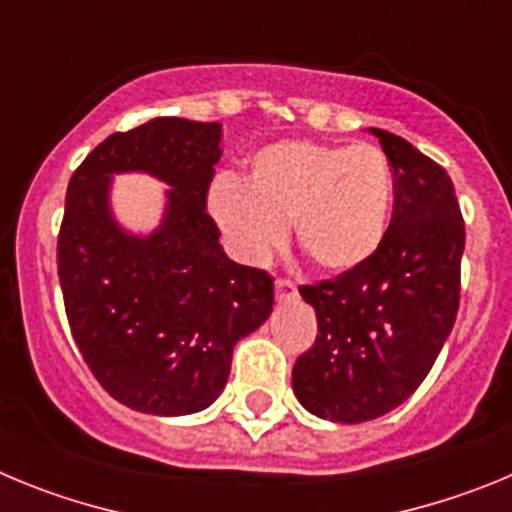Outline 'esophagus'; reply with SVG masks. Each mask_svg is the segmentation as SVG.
<instances>
[{
    "label": "esophagus",
    "instance_id": "1",
    "mask_svg": "<svg viewBox=\"0 0 512 512\" xmlns=\"http://www.w3.org/2000/svg\"><path fill=\"white\" fill-rule=\"evenodd\" d=\"M274 287H277V300H289V297L297 295V287L289 279H277Z\"/></svg>",
    "mask_w": 512,
    "mask_h": 512
}]
</instances>
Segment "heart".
<instances>
[{
  "instance_id": "1",
  "label": "heart",
  "mask_w": 512,
  "mask_h": 512,
  "mask_svg": "<svg viewBox=\"0 0 512 512\" xmlns=\"http://www.w3.org/2000/svg\"><path fill=\"white\" fill-rule=\"evenodd\" d=\"M395 205V174L379 148L282 140L248 161L246 184L220 176L207 210L238 261L261 264L287 238L312 266L343 274L382 246Z\"/></svg>"
}]
</instances>
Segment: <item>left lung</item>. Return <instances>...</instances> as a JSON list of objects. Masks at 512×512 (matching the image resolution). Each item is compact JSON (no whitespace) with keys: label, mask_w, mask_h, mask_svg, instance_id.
<instances>
[{"label":"left lung","mask_w":512,"mask_h":512,"mask_svg":"<svg viewBox=\"0 0 512 512\" xmlns=\"http://www.w3.org/2000/svg\"><path fill=\"white\" fill-rule=\"evenodd\" d=\"M369 130L395 174L387 235L359 269L300 287L318 338L295 361L292 390L333 423L374 420L408 400L459 310L464 220L451 176L400 135Z\"/></svg>","instance_id":"8db88e82"}]
</instances>
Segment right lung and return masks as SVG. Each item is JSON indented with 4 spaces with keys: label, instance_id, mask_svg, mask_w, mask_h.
Wrapping results in <instances>:
<instances>
[{
    "label": "right lung",
    "instance_id": "add662e5",
    "mask_svg": "<svg viewBox=\"0 0 512 512\" xmlns=\"http://www.w3.org/2000/svg\"><path fill=\"white\" fill-rule=\"evenodd\" d=\"M220 122L156 120L102 140L74 171L58 233V279L81 356L117 402L148 415L200 413L230 374L235 343L271 315L274 279L225 256L207 215ZM172 187L151 236L111 217L112 173Z\"/></svg>",
    "mask_w": 512,
    "mask_h": 512
}]
</instances>
